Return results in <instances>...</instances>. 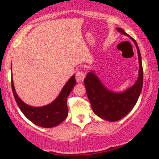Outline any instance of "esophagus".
Listing matches in <instances>:
<instances>
[{
    "label": "esophagus",
    "instance_id": "obj_1",
    "mask_svg": "<svg viewBox=\"0 0 159 159\" xmlns=\"http://www.w3.org/2000/svg\"><path fill=\"white\" fill-rule=\"evenodd\" d=\"M85 78V74L82 71H80V72H78L76 73V81H77L78 83H81L82 81H84Z\"/></svg>",
    "mask_w": 159,
    "mask_h": 159
}]
</instances>
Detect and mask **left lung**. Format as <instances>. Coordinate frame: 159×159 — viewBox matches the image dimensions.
Segmentation results:
<instances>
[{
  "mask_svg": "<svg viewBox=\"0 0 159 159\" xmlns=\"http://www.w3.org/2000/svg\"><path fill=\"white\" fill-rule=\"evenodd\" d=\"M116 30L123 35L130 38L137 48L139 71L135 83L123 92H114L108 90L102 83L93 70L89 72L84 79L87 97L93 111L100 118L110 122L121 120L132 110L141 93L143 82L141 55L136 41L120 27H116Z\"/></svg>",
  "mask_w": 159,
  "mask_h": 159,
  "instance_id": "1",
  "label": "left lung"
}]
</instances>
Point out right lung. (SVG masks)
<instances>
[{
  "label": "right lung",
  "instance_id": "right-lung-1",
  "mask_svg": "<svg viewBox=\"0 0 159 159\" xmlns=\"http://www.w3.org/2000/svg\"><path fill=\"white\" fill-rule=\"evenodd\" d=\"M75 84V76L72 75L66 83L57 97L52 103L45 106L34 107L25 103L18 96L14 87L12 78L11 81L13 96L20 110L33 123L43 128L55 127L66 120L68 115L67 97Z\"/></svg>",
  "mask_w": 159,
  "mask_h": 159
}]
</instances>
